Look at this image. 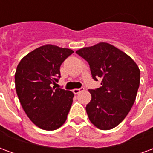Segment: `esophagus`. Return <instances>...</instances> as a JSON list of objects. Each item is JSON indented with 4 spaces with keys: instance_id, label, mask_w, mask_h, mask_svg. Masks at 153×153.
Here are the masks:
<instances>
[{
    "instance_id": "1",
    "label": "esophagus",
    "mask_w": 153,
    "mask_h": 153,
    "mask_svg": "<svg viewBox=\"0 0 153 153\" xmlns=\"http://www.w3.org/2000/svg\"><path fill=\"white\" fill-rule=\"evenodd\" d=\"M84 90V88H75V89H74L73 92L74 94H78L79 93L80 91H82Z\"/></svg>"
}]
</instances>
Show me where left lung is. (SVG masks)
Masks as SVG:
<instances>
[{"instance_id":"1","label":"left lung","mask_w":153,"mask_h":153,"mask_svg":"<svg viewBox=\"0 0 153 153\" xmlns=\"http://www.w3.org/2000/svg\"><path fill=\"white\" fill-rule=\"evenodd\" d=\"M89 64L92 79L101 87L91 89L86 106L89 120L100 130H110L131 110L140 87V71L131 57L114 45L101 42L76 51Z\"/></svg>"}]
</instances>
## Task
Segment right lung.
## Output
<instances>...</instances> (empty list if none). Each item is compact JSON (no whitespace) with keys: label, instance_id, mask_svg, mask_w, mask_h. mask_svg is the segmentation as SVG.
I'll use <instances>...</instances> for the list:
<instances>
[{"label":"right lung","instance_id":"add662e5","mask_svg":"<svg viewBox=\"0 0 153 153\" xmlns=\"http://www.w3.org/2000/svg\"><path fill=\"white\" fill-rule=\"evenodd\" d=\"M73 53L70 48L46 45L26 55L17 66L14 79L19 101L40 129L56 130L67 118L74 93L53 85L61 77L62 62Z\"/></svg>","mask_w":153,"mask_h":153}]
</instances>
